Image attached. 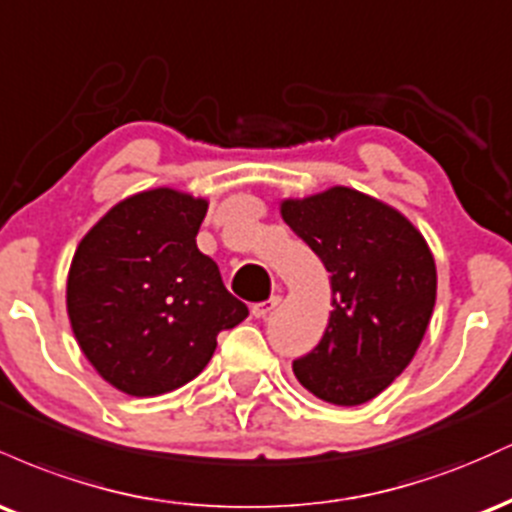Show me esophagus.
<instances>
[{
  "mask_svg": "<svg viewBox=\"0 0 512 512\" xmlns=\"http://www.w3.org/2000/svg\"><path fill=\"white\" fill-rule=\"evenodd\" d=\"M279 301H281L279 296H272V298H269V301L255 303V305H252V315H255V317H267L276 308V305H279Z\"/></svg>",
  "mask_w": 512,
  "mask_h": 512,
  "instance_id": "1",
  "label": "esophagus"
}]
</instances>
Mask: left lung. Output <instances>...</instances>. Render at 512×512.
Returning a JSON list of instances; mask_svg holds the SVG:
<instances>
[{
  "instance_id": "obj_1",
  "label": "left lung",
  "mask_w": 512,
  "mask_h": 512,
  "mask_svg": "<svg viewBox=\"0 0 512 512\" xmlns=\"http://www.w3.org/2000/svg\"><path fill=\"white\" fill-rule=\"evenodd\" d=\"M281 219L330 272L320 344L293 361L305 390L339 407L378 397L409 366L436 305V262L407 216L351 187L284 199Z\"/></svg>"
}]
</instances>
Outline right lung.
Segmentation results:
<instances>
[{"label":"right lung","instance_id":"obj_1","mask_svg":"<svg viewBox=\"0 0 512 512\" xmlns=\"http://www.w3.org/2000/svg\"><path fill=\"white\" fill-rule=\"evenodd\" d=\"M209 202L173 187L122 199L81 238L67 276L76 342L98 375L132 397L202 373L216 337L248 317L199 252Z\"/></svg>","mask_w":512,"mask_h":512}]
</instances>
